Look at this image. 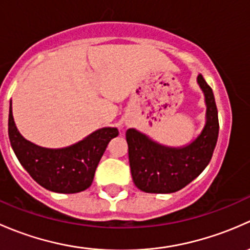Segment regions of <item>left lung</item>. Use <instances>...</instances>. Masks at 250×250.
<instances>
[{
    "label": "left lung",
    "instance_id": "left-lung-1",
    "mask_svg": "<svg viewBox=\"0 0 250 250\" xmlns=\"http://www.w3.org/2000/svg\"><path fill=\"white\" fill-rule=\"evenodd\" d=\"M197 82L207 104V122L202 133L185 147L160 145L135 129L125 132L132 178L135 186L150 193L181 190L203 172L210 162L219 134L218 109L211 88L202 75Z\"/></svg>",
    "mask_w": 250,
    "mask_h": 250
}]
</instances>
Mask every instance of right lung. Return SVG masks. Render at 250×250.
<instances>
[{
  "label": "right lung",
  "mask_w": 250,
  "mask_h": 250,
  "mask_svg": "<svg viewBox=\"0 0 250 250\" xmlns=\"http://www.w3.org/2000/svg\"><path fill=\"white\" fill-rule=\"evenodd\" d=\"M8 135L12 148L26 172L37 184L59 193L84 191L93 183L103 153L117 128H102L85 139L65 148H44L30 143L20 135L9 106Z\"/></svg>",
  "instance_id": "right-lung-1"
}]
</instances>
